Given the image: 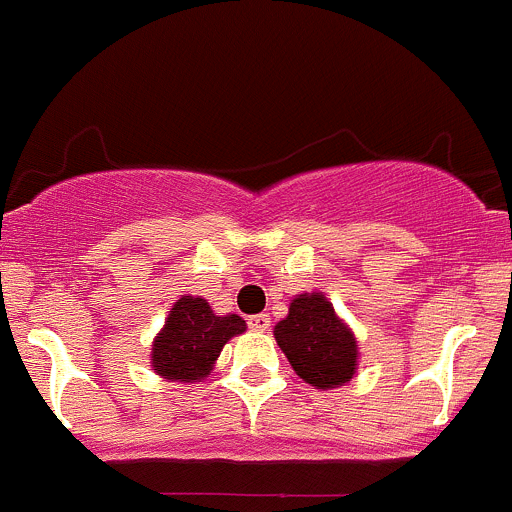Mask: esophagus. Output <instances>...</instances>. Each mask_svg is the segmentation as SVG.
<instances>
[{
    "label": "esophagus",
    "instance_id": "obj_1",
    "mask_svg": "<svg viewBox=\"0 0 512 512\" xmlns=\"http://www.w3.org/2000/svg\"><path fill=\"white\" fill-rule=\"evenodd\" d=\"M247 324H250V329H255V332H267V329H270V314H252V317L247 319Z\"/></svg>",
    "mask_w": 512,
    "mask_h": 512
}]
</instances>
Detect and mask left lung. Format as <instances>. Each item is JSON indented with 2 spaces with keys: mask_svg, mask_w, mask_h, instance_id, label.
<instances>
[{
  "mask_svg": "<svg viewBox=\"0 0 512 512\" xmlns=\"http://www.w3.org/2000/svg\"><path fill=\"white\" fill-rule=\"evenodd\" d=\"M275 339L299 379L317 389H337L356 371V339L322 292L297 294L277 322Z\"/></svg>",
  "mask_w": 512,
  "mask_h": 512,
  "instance_id": "1",
  "label": "left lung"
}]
</instances>
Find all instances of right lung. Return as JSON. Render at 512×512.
Returning a JSON list of instances; mask_svg holds the SVG:
<instances>
[{"mask_svg": "<svg viewBox=\"0 0 512 512\" xmlns=\"http://www.w3.org/2000/svg\"><path fill=\"white\" fill-rule=\"evenodd\" d=\"M245 329V319L237 314L218 317L208 299L185 294L173 304L163 329L153 339V371L163 379L185 384L205 379L225 344Z\"/></svg>", "mask_w": 512, "mask_h": 512, "instance_id": "1", "label": "right lung"}]
</instances>
